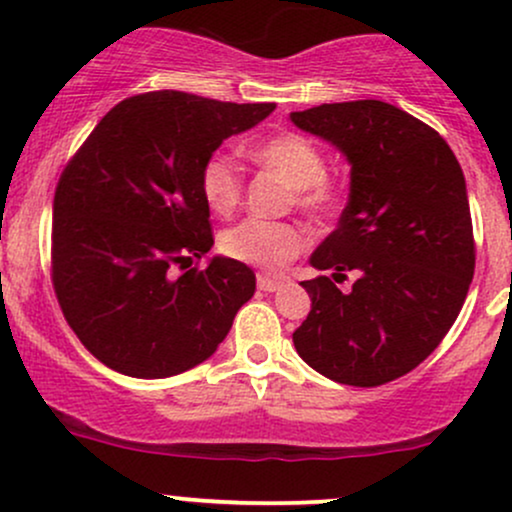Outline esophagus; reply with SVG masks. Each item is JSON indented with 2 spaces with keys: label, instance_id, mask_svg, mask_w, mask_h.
<instances>
[{
  "label": "esophagus",
  "instance_id": "esophagus-1",
  "mask_svg": "<svg viewBox=\"0 0 512 512\" xmlns=\"http://www.w3.org/2000/svg\"><path fill=\"white\" fill-rule=\"evenodd\" d=\"M257 286H260V291H279L281 286H284V279H274V276H267V274H260L257 276Z\"/></svg>",
  "mask_w": 512,
  "mask_h": 512
}]
</instances>
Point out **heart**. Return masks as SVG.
<instances>
[{
	"instance_id": "b5f03b06",
	"label": "heart",
	"mask_w": 512,
	"mask_h": 512,
	"mask_svg": "<svg viewBox=\"0 0 512 512\" xmlns=\"http://www.w3.org/2000/svg\"><path fill=\"white\" fill-rule=\"evenodd\" d=\"M257 161L296 190V207L313 219H325L337 209V187L327 180V158L313 139L303 134H279L255 149ZM204 202L219 216L238 209L243 197V168L228 151H216L199 175ZM308 245V236L296 223L245 219L221 233L219 248L231 260L250 264L262 272L279 274Z\"/></svg>"
}]
</instances>
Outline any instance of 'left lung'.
Listing matches in <instances>:
<instances>
[{
    "label": "left lung",
    "instance_id": "obj_1",
    "mask_svg": "<svg viewBox=\"0 0 512 512\" xmlns=\"http://www.w3.org/2000/svg\"><path fill=\"white\" fill-rule=\"evenodd\" d=\"M291 122L351 163L349 204L301 281L310 313L293 332L298 356L342 385L402 378L443 342L474 276V233L460 163L426 122L383 101L325 103ZM359 279L342 294L333 281Z\"/></svg>",
    "mask_w": 512,
    "mask_h": 512
}]
</instances>
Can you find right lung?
Masks as SVG:
<instances>
[{
    "instance_id": "obj_1",
    "label": "right lung",
    "mask_w": 512,
    "mask_h": 512,
    "mask_svg": "<svg viewBox=\"0 0 512 512\" xmlns=\"http://www.w3.org/2000/svg\"><path fill=\"white\" fill-rule=\"evenodd\" d=\"M274 103L185 91L125 98L62 170L52 204V286L79 342L129 378H170L226 339L255 272L214 245L204 161Z\"/></svg>"
}]
</instances>
